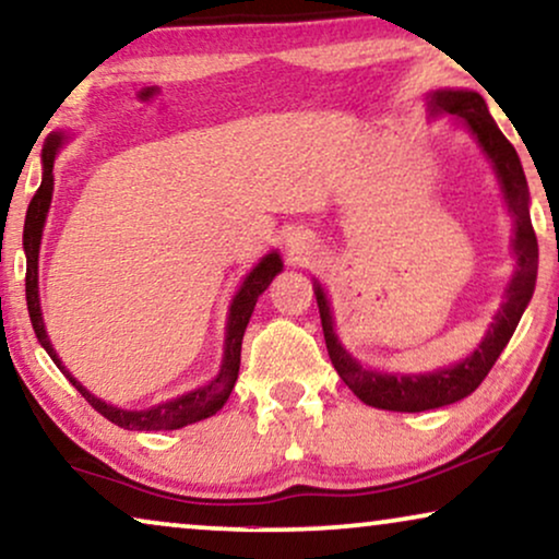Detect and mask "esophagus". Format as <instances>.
<instances>
[{
	"label": "esophagus",
	"instance_id": "34e87169",
	"mask_svg": "<svg viewBox=\"0 0 559 559\" xmlns=\"http://www.w3.org/2000/svg\"><path fill=\"white\" fill-rule=\"evenodd\" d=\"M304 250H307V245H304V240H292V252H296V255H301Z\"/></svg>",
	"mask_w": 559,
	"mask_h": 559
}]
</instances>
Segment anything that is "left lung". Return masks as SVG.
<instances>
[{
  "label": "left lung",
  "instance_id": "1",
  "mask_svg": "<svg viewBox=\"0 0 559 559\" xmlns=\"http://www.w3.org/2000/svg\"><path fill=\"white\" fill-rule=\"evenodd\" d=\"M429 109L435 115L440 111H450V115L460 117L465 128L473 132L478 145L486 153V158L493 166L498 183H501L506 206L513 219V255H516V273H513L509 288H506V299L498 309V314L490 322L486 337L478 347L473 349L465 360L455 362L450 368H440L435 373H378V370L362 368L345 347L340 345L337 334H334V319L330 311V301H326L324 288L314 284L319 317H322V330L326 353L334 370H337L342 381L349 391L355 393L362 404L385 408V412H427V408L450 406L455 401L471 396V393L483 383L488 370L493 368L498 355L509 345L513 330H516L519 319H522L526 304H530L534 294V284H537V263H539V245L537 235H534L532 217H530V186H526V176L519 160L516 151L503 132L498 130L493 117L488 115L486 99L478 92H431Z\"/></svg>",
  "mask_w": 559,
  "mask_h": 559
}]
</instances>
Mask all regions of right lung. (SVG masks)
Segmentation results:
<instances>
[{
    "label": "right lung",
    "mask_w": 559,
    "mask_h": 559,
    "mask_svg": "<svg viewBox=\"0 0 559 559\" xmlns=\"http://www.w3.org/2000/svg\"><path fill=\"white\" fill-rule=\"evenodd\" d=\"M63 140H66L63 132H53V135H48L46 145H43V181H40V189L35 191L33 202H29V206H27L25 233H22V245H25V255H27V273H25L27 311H29V322H33V330L37 334V342L46 347V353L53 357V362L61 368V373L69 378L71 385H76V391L81 393V396H84L102 416H107L111 424H117V427L132 429V431L181 429V427H186V424L202 421V419H206V416L217 414L219 408L225 406L229 393H233L237 373H240V349H242L245 326H248V322H250V314H252V309H255L258 296L263 294L267 286H271V281L281 273V267H284V263H281V255L278 252H267V255L248 273V278L242 281L240 292L235 294L233 307H229V317H227L225 357H222V368L212 383L202 385V389H193L189 393H183V396H178V399H170V401H166V404L140 408V412H128V408L111 406V404H107V401L96 399L94 393H88L84 385H81L76 378L69 373V370H66L61 357L56 355V349L48 340L46 324H43L40 294H37V255H40L43 227H46L50 197H53V160H56L58 147L63 145Z\"/></svg>",
    "instance_id": "add662e5"
}]
</instances>
